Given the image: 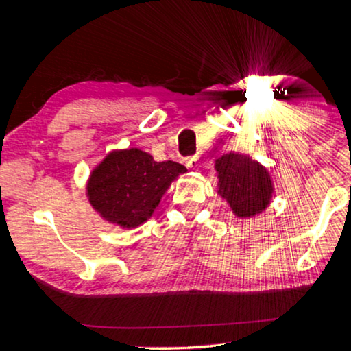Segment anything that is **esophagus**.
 Here are the masks:
<instances>
[{
	"label": "esophagus",
	"mask_w": 351,
	"mask_h": 351,
	"mask_svg": "<svg viewBox=\"0 0 351 351\" xmlns=\"http://www.w3.org/2000/svg\"><path fill=\"white\" fill-rule=\"evenodd\" d=\"M197 162H198V154H193V156H189L186 158V165L187 167H197Z\"/></svg>",
	"instance_id": "1"
}]
</instances>
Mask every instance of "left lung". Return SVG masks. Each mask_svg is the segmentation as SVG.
I'll list each match as a JSON object with an SVG mask.
<instances>
[{"instance_id":"left-lung-1","label":"left lung","mask_w":351,"mask_h":351,"mask_svg":"<svg viewBox=\"0 0 351 351\" xmlns=\"http://www.w3.org/2000/svg\"><path fill=\"white\" fill-rule=\"evenodd\" d=\"M219 193L232 207L235 215L254 217L269 204L272 182L265 167L241 154H224L217 159Z\"/></svg>"}]
</instances>
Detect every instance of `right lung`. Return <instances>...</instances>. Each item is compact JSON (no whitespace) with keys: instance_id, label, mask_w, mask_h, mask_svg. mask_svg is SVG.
Segmentation results:
<instances>
[{"instance_id":"right-lung-1","label":"right lung","mask_w":351,"mask_h":351,"mask_svg":"<svg viewBox=\"0 0 351 351\" xmlns=\"http://www.w3.org/2000/svg\"><path fill=\"white\" fill-rule=\"evenodd\" d=\"M184 171V165L156 162L138 148L112 152L91 173L88 197L105 219L136 228L152 217L171 181Z\"/></svg>"}]
</instances>
